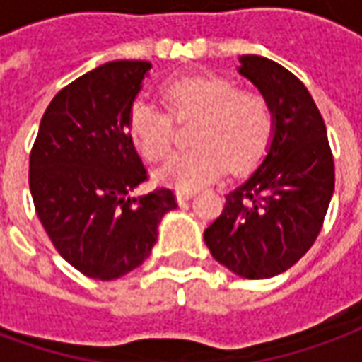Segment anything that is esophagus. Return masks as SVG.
<instances>
[{"instance_id": "obj_1", "label": "esophagus", "mask_w": 362, "mask_h": 362, "mask_svg": "<svg viewBox=\"0 0 362 362\" xmlns=\"http://www.w3.org/2000/svg\"><path fill=\"white\" fill-rule=\"evenodd\" d=\"M194 194V191H183V189H179L177 192H175V197H177L179 202H185V200H189Z\"/></svg>"}]
</instances>
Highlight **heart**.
<instances>
[{"label":"heart","mask_w":362,"mask_h":362,"mask_svg":"<svg viewBox=\"0 0 362 362\" xmlns=\"http://www.w3.org/2000/svg\"><path fill=\"white\" fill-rule=\"evenodd\" d=\"M168 113L134 100L127 112L131 139L148 162H162L173 150L171 119H194L191 152L173 158L158 177L177 189H197L223 175L247 173L264 158L274 139L276 117L264 94L239 90L226 76L194 75L160 86Z\"/></svg>","instance_id":"1"}]
</instances>
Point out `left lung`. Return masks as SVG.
<instances>
[{
	"label": "left lung",
	"instance_id": "obj_1",
	"mask_svg": "<svg viewBox=\"0 0 362 362\" xmlns=\"http://www.w3.org/2000/svg\"><path fill=\"white\" fill-rule=\"evenodd\" d=\"M239 73L276 117L264 162L226 194L204 231L212 257L247 279L274 278L305 257L328 212L336 171L326 125L307 86L279 63L243 55Z\"/></svg>",
	"mask_w": 362,
	"mask_h": 362
}]
</instances>
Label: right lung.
I'll return each mask as SVG.
<instances>
[{
	"mask_svg": "<svg viewBox=\"0 0 362 362\" xmlns=\"http://www.w3.org/2000/svg\"><path fill=\"white\" fill-rule=\"evenodd\" d=\"M148 62H110L49 102L30 150L34 208L55 250L88 278L117 279L150 257L158 223L177 208L171 189L133 199L148 181L127 112Z\"/></svg>",
	"mask_w": 362,
	"mask_h": 362,
	"instance_id": "right-lung-1",
	"label": "right lung"
}]
</instances>
